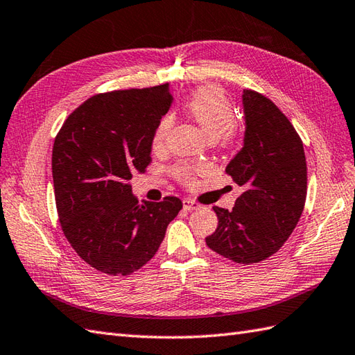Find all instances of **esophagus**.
<instances>
[{"label": "esophagus", "mask_w": 355, "mask_h": 355, "mask_svg": "<svg viewBox=\"0 0 355 355\" xmlns=\"http://www.w3.org/2000/svg\"><path fill=\"white\" fill-rule=\"evenodd\" d=\"M183 207L186 210H198L201 207V204L196 202L195 200H189V198H186V200H183Z\"/></svg>", "instance_id": "1"}]
</instances>
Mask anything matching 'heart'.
Returning <instances> with one entry per match:
<instances>
[{"label":"heart","mask_w":355,"mask_h":355,"mask_svg":"<svg viewBox=\"0 0 355 355\" xmlns=\"http://www.w3.org/2000/svg\"><path fill=\"white\" fill-rule=\"evenodd\" d=\"M186 110L201 127L202 133L210 140L222 139L228 142L234 135V125L237 121V113L233 103L224 94V90L218 86H202L196 89L195 92L187 98ZM172 125V118L164 116L159 122L157 128L154 131L153 146L159 150L164 145V140L169 133ZM200 171L198 166L189 163H178L171 169V174L177 178V181L183 184H192L195 172Z\"/></svg>","instance_id":"b5f03b06"}]
</instances>
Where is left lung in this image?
<instances>
[{
  "label": "left lung",
  "mask_w": 355,
  "mask_h": 355,
  "mask_svg": "<svg viewBox=\"0 0 355 355\" xmlns=\"http://www.w3.org/2000/svg\"><path fill=\"white\" fill-rule=\"evenodd\" d=\"M243 148L225 172L243 187L233 210L213 207L210 250L242 265L275 254L302 215L307 196V163L300 135L269 98L245 89Z\"/></svg>",
  "instance_id": "1"
}]
</instances>
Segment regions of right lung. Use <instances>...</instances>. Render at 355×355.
<instances>
[{"mask_svg": "<svg viewBox=\"0 0 355 355\" xmlns=\"http://www.w3.org/2000/svg\"><path fill=\"white\" fill-rule=\"evenodd\" d=\"M168 85L96 94L63 122L53 146L55 207L64 237L80 259L107 275H130L150 261L177 196L140 204L135 172L151 163L154 131L168 113Z\"/></svg>", "mask_w": 355, "mask_h": 355, "instance_id": "1", "label": "right lung"}]
</instances>
